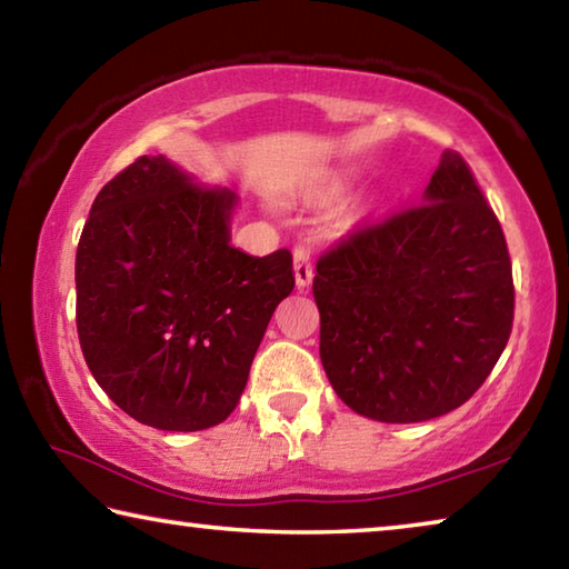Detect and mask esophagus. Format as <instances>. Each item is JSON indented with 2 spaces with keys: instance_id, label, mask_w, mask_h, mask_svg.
Segmentation results:
<instances>
[{
  "instance_id": "34e87169",
  "label": "esophagus",
  "mask_w": 569,
  "mask_h": 569,
  "mask_svg": "<svg viewBox=\"0 0 569 569\" xmlns=\"http://www.w3.org/2000/svg\"><path fill=\"white\" fill-rule=\"evenodd\" d=\"M293 271H296V286L308 288L313 281V266H311V248L296 246L293 250Z\"/></svg>"
}]
</instances>
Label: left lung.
<instances>
[{
	"label": "left lung",
	"instance_id": "8db88e82",
	"mask_svg": "<svg viewBox=\"0 0 569 569\" xmlns=\"http://www.w3.org/2000/svg\"><path fill=\"white\" fill-rule=\"evenodd\" d=\"M321 363L361 417L411 423L465 403L512 333L515 283L495 210L447 150L423 203L363 226L319 258Z\"/></svg>",
	"mask_w": 569,
	"mask_h": 569
}]
</instances>
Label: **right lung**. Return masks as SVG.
<instances>
[{
	"mask_svg": "<svg viewBox=\"0 0 569 569\" xmlns=\"http://www.w3.org/2000/svg\"><path fill=\"white\" fill-rule=\"evenodd\" d=\"M238 203L162 156L104 186L77 246V336L94 381L132 419L162 431L226 421L276 306L293 291L286 248L230 246Z\"/></svg>",
	"mask_w": 569,
	"mask_h": 569,
	"instance_id": "right-lung-1",
	"label": "right lung"
}]
</instances>
